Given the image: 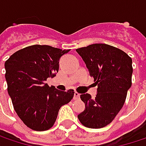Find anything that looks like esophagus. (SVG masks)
Wrapping results in <instances>:
<instances>
[{
    "mask_svg": "<svg viewBox=\"0 0 146 146\" xmlns=\"http://www.w3.org/2000/svg\"><path fill=\"white\" fill-rule=\"evenodd\" d=\"M79 97H80V95H79L78 92H74L73 99H74V100H78V99H79Z\"/></svg>",
    "mask_w": 146,
    "mask_h": 146,
    "instance_id": "obj_1",
    "label": "esophagus"
}]
</instances>
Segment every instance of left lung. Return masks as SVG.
Wrapping results in <instances>:
<instances>
[{"instance_id": "8db88e82", "label": "left lung", "mask_w": 146, "mask_h": 146, "mask_svg": "<svg viewBox=\"0 0 146 146\" xmlns=\"http://www.w3.org/2000/svg\"><path fill=\"white\" fill-rule=\"evenodd\" d=\"M76 51L97 85L94 99L90 94L80 96L85 109L78 118L87 128L101 129L111 123L125 102L132 85V59L122 50L106 44H90Z\"/></svg>"}]
</instances>
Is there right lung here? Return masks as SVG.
I'll list each match as a JSON object with an SVG mask.
<instances>
[{"mask_svg":"<svg viewBox=\"0 0 146 146\" xmlns=\"http://www.w3.org/2000/svg\"><path fill=\"white\" fill-rule=\"evenodd\" d=\"M69 50L34 44L13 53L5 62L7 92L24 124L44 131L55 123L62 106L73 97V90L61 91L45 81L59 70V60Z\"/></svg>","mask_w":146,"mask_h":146,"instance_id":"1","label":"right lung"}]
</instances>
